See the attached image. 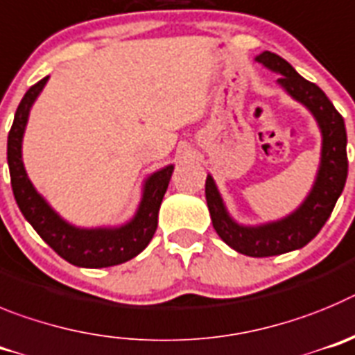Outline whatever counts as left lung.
<instances>
[{
  "instance_id": "1",
  "label": "left lung",
  "mask_w": 355,
  "mask_h": 355,
  "mask_svg": "<svg viewBox=\"0 0 355 355\" xmlns=\"http://www.w3.org/2000/svg\"><path fill=\"white\" fill-rule=\"evenodd\" d=\"M257 62L279 74L277 85L297 102L309 110L322 132V155L318 173L311 191L299 209L283 219L258 226L239 225L228 214L214 178L207 177L205 196L217 235L237 253L263 258L301 249L317 237L343 193L349 161H347V130L343 116L315 83L306 81L286 60L270 51L257 56Z\"/></svg>"
}]
</instances>
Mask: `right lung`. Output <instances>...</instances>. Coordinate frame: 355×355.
<instances>
[{
  "label": "right lung",
  "mask_w": 355,
  "mask_h": 355,
  "mask_svg": "<svg viewBox=\"0 0 355 355\" xmlns=\"http://www.w3.org/2000/svg\"><path fill=\"white\" fill-rule=\"evenodd\" d=\"M47 79L49 78L40 79L24 94L8 132L6 159L15 201L35 232L69 263L86 269H101L123 263L141 253L154 237L157 230L159 207L168 189L175 166H166L146 178L138 210L125 225L118 228H78L67 223L37 193L22 162V136L26 130L28 116Z\"/></svg>",
  "instance_id": "1"
}]
</instances>
